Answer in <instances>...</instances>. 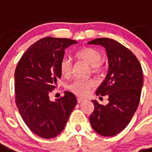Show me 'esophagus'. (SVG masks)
Here are the masks:
<instances>
[{
	"instance_id": "esophagus-1",
	"label": "esophagus",
	"mask_w": 152,
	"mask_h": 152,
	"mask_svg": "<svg viewBox=\"0 0 152 152\" xmlns=\"http://www.w3.org/2000/svg\"><path fill=\"white\" fill-rule=\"evenodd\" d=\"M77 103H78V104H80V103H82V102L83 101L84 99H83V98H80V97H77Z\"/></svg>"
}]
</instances>
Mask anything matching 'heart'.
Instances as JSON below:
<instances>
[{
    "label": "heart",
    "mask_w": 152,
    "mask_h": 152,
    "mask_svg": "<svg viewBox=\"0 0 152 152\" xmlns=\"http://www.w3.org/2000/svg\"><path fill=\"white\" fill-rule=\"evenodd\" d=\"M78 59L84 61L90 65L91 71L93 75H99L104 71V64L102 61L103 56L100 51L94 48H84L76 53ZM59 69L61 75L65 78H69L72 75L73 63L68 56H63L60 61ZM95 87V82L92 79H75L69 83L67 88L69 91L79 96H85L90 90Z\"/></svg>",
    "instance_id": "heart-1"
}]
</instances>
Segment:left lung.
Masks as SVG:
<instances>
[{
	"instance_id": "8db88e82",
	"label": "left lung",
	"mask_w": 152,
	"mask_h": 152,
	"mask_svg": "<svg viewBox=\"0 0 152 152\" xmlns=\"http://www.w3.org/2000/svg\"><path fill=\"white\" fill-rule=\"evenodd\" d=\"M88 44L104 47L108 59L107 76L96 91L99 99L108 96V104L104 106L92 100L95 108L90 122L97 134L112 137L128 126L138 108L143 85L142 69L134 54L113 39L98 38Z\"/></svg>"
}]
</instances>
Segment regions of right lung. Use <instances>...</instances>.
Here are the masks:
<instances>
[{"instance_id": "obj_1", "label": "right lung", "mask_w": 152, "mask_h": 152, "mask_svg": "<svg viewBox=\"0 0 152 152\" xmlns=\"http://www.w3.org/2000/svg\"><path fill=\"white\" fill-rule=\"evenodd\" d=\"M77 41L45 37L25 52L14 74L15 102L21 117L32 132L43 138H53L62 131L77 104L76 96L65 91L56 101L49 93L56 88L60 61L65 49Z\"/></svg>"}]
</instances>
